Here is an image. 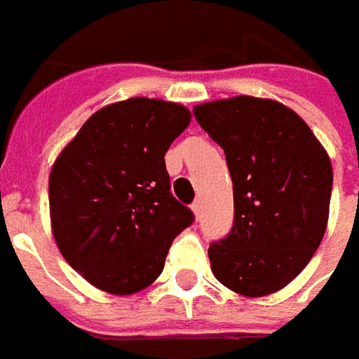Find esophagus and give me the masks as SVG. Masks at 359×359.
I'll return each mask as SVG.
<instances>
[{
	"label": "esophagus",
	"mask_w": 359,
	"mask_h": 359,
	"mask_svg": "<svg viewBox=\"0 0 359 359\" xmlns=\"http://www.w3.org/2000/svg\"><path fill=\"white\" fill-rule=\"evenodd\" d=\"M191 210H194V214H196V219H200L201 217V201L196 200L191 203Z\"/></svg>",
	"instance_id": "obj_1"
}]
</instances>
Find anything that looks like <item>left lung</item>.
<instances>
[{"instance_id": "left-lung-1", "label": "left lung", "mask_w": 359, "mask_h": 359, "mask_svg": "<svg viewBox=\"0 0 359 359\" xmlns=\"http://www.w3.org/2000/svg\"><path fill=\"white\" fill-rule=\"evenodd\" d=\"M222 145L233 184V226L208 250L215 280L245 297L285 287L320 248L334 172L308 123L273 100L238 95L194 107Z\"/></svg>"}]
</instances>
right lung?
I'll use <instances>...</instances> for the list:
<instances>
[{
  "mask_svg": "<svg viewBox=\"0 0 359 359\" xmlns=\"http://www.w3.org/2000/svg\"><path fill=\"white\" fill-rule=\"evenodd\" d=\"M189 119L184 105L130 97L95 111L55 159L51 231L97 290L130 296L156 282L175 236L194 222L170 191L163 159Z\"/></svg>",
  "mask_w": 359,
  "mask_h": 359,
  "instance_id": "obj_1",
  "label": "right lung"
}]
</instances>
